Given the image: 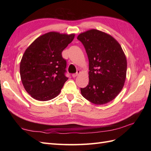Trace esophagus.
Listing matches in <instances>:
<instances>
[{"instance_id": "1", "label": "esophagus", "mask_w": 151, "mask_h": 151, "mask_svg": "<svg viewBox=\"0 0 151 151\" xmlns=\"http://www.w3.org/2000/svg\"><path fill=\"white\" fill-rule=\"evenodd\" d=\"M80 74H81V71H80L79 70H78L77 71H76V73H74V74H73L72 75V76H73V77H76V76H77L78 75H80Z\"/></svg>"}]
</instances>
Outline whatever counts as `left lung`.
I'll use <instances>...</instances> for the list:
<instances>
[{
  "label": "left lung",
  "instance_id": "1",
  "mask_svg": "<svg viewBox=\"0 0 151 151\" xmlns=\"http://www.w3.org/2000/svg\"><path fill=\"white\" fill-rule=\"evenodd\" d=\"M89 60V83L82 95L95 104H106L117 97L126 80L127 62L117 41L110 35L92 29L80 34Z\"/></svg>",
  "mask_w": 151,
  "mask_h": 151
}]
</instances>
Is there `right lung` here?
Segmentation results:
<instances>
[{
    "label": "right lung",
    "mask_w": 151,
    "mask_h": 151,
    "mask_svg": "<svg viewBox=\"0 0 151 151\" xmlns=\"http://www.w3.org/2000/svg\"><path fill=\"white\" fill-rule=\"evenodd\" d=\"M75 34L50 32L37 37L25 50L20 63L21 79L34 99L47 101L60 94L68 78L62 52Z\"/></svg>",
    "instance_id": "1"
}]
</instances>
